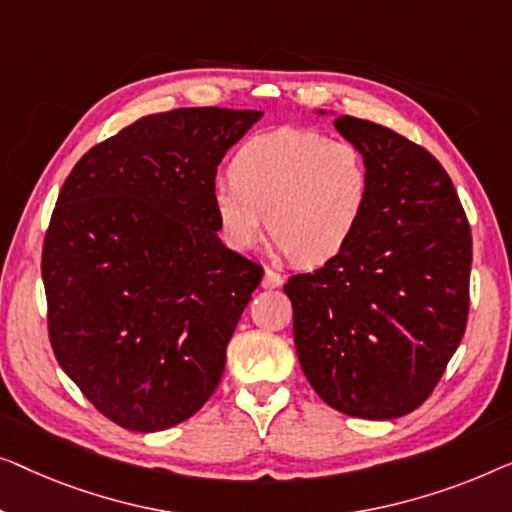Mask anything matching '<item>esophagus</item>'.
I'll return each mask as SVG.
<instances>
[{
	"mask_svg": "<svg viewBox=\"0 0 512 512\" xmlns=\"http://www.w3.org/2000/svg\"><path fill=\"white\" fill-rule=\"evenodd\" d=\"M280 285H283V276L273 269H266L264 278H262V287H266V290H273V287H280Z\"/></svg>",
	"mask_w": 512,
	"mask_h": 512,
	"instance_id": "1",
	"label": "esophagus"
}]
</instances>
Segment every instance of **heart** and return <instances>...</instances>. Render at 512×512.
<instances>
[{"label": "heart", "instance_id": "heart-1", "mask_svg": "<svg viewBox=\"0 0 512 512\" xmlns=\"http://www.w3.org/2000/svg\"><path fill=\"white\" fill-rule=\"evenodd\" d=\"M232 181L211 187L222 241L250 250L271 239L299 266H322L355 239L371 204L362 150L320 132L278 127L250 136L229 162Z\"/></svg>", "mask_w": 512, "mask_h": 512}]
</instances>
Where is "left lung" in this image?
<instances>
[{"instance_id": "1", "label": "left lung", "mask_w": 512, "mask_h": 512, "mask_svg": "<svg viewBox=\"0 0 512 512\" xmlns=\"http://www.w3.org/2000/svg\"><path fill=\"white\" fill-rule=\"evenodd\" d=\"M334 127L369 162L371 204L341 255L285 283L294 345L331 408L394 420L422 406L462 343L471 227L429 150L352 115Z\"/></svg>"}]
</instances>
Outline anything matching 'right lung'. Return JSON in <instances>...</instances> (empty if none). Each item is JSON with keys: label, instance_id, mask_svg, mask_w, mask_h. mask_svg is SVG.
I'll return each instance as SVG.
<instances>
[{"label": "right lung", "instance_id": "right-lung-1", "mask_svg": "<svg viewBox=\"0 0 512 512\" xmlns=\"http://www.w3.org/2000/svg\"><path fill=\"white\" fill-rule=\"evenodd\" d=\"M262 111L146 115L90 148L64 181L41 276L57 362L129 431L192 417L264 269L218 239L211 187Z\"/></svg>", "mask_w": 512, "mask_h": 512}]
</instances>
